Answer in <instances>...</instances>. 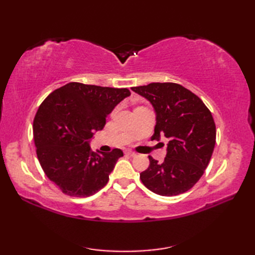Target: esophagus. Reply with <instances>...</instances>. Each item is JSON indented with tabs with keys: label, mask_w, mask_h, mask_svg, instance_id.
Returning a JSON list of instances; mask_svg holds the SVG:
<instances>
[{
	"label": "esophagus",
	"mask_w": 255,
	"mask_h": 255,
	"mask_svg": "<svg viewBox=\"0 0 255 255\" xmlns=\"http://www.w3.org/2000/svg\"><path fill=\"white\" fill-rule=\"evenodd\" d=\"M125 153H126V154L129 155V156H136V155H137L136 152H132V151H130V150H127Z\"/></svg>",
	"instance_id": "1"
}]
</instances>
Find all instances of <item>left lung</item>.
Listing matches in <instances>:
<instances>
[{"mask_svg":"<svg viewBox=\"0 0 255 255\" xmlns=\"http://www.w3.org/2000/svg\"><path fill=\"white\" fill-rule=\"evenodd\" d=\"M147 99L155 112L152 139H169L164 161L149 156L140 173L143 185L161 196L191 189L204 174L216 143L213 115L197 95L176 83H150L131 88Z\"/></svg>","mask_w":255,"mask_h":255,"instance_id":"obj_1","label":"left lung"}]
</instances>
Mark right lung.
Listing matches in <instances>:
<instances>
[{
	"mask_svg": "<svg viewBox=\"0 0 255 255\" xmlns=\"http://www.w3.org/2000/svg\"><path fill=\"white\" fill-rule=\"evenodd\" d=\"M128 89L71 82L53 91L38 108L32 124L37 158L47 177L73 197H88L104 187L121 149L93 152L90 142Z\"/></svg>",
	"mask_w": 255,
	"mask_h": 255,
	"instance_id": "right-lung-1",
	"label": "right lung"
}]
</instances>
